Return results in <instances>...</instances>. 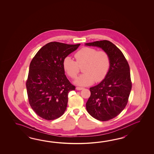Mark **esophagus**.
<instances>
[{
  "instance_id": "34e87169",
  "label": "esophagus",
  "mask_w": 154,
  "mask_h": 154,
  "mask_svg": "<svg viewBox=\"0 0 154 154\" xmlns=\"http://www.w3.org/2000/svg\"><path fill=\"white\" fill-rule=\"evenodd\" d=\"M83 88H82V87H76V89L77 90H82L83 89Z\"/></svg>"
}]
</instances>
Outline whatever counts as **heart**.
<instances>
[{
	"mask_svg": "<svg viewBox=\"0 0 154 154\" xmlns=\"http://www.w3.org/2000/svg\"><path fill=\"white\" fill-rule=\"evenodd\" d=\"M75 61L66 57L63 62L64 71L70 78L75 79L82 68L84 72L76 79V84L82 86L91 85L94 82L102 81L110 68V58L104 51H98L90 47L80 49L74 54Z\"/></svg>",
	"mask_w": 154,
	"mask_h": 154,
	"instance_id": "1",
	"label": "heart"
}]
</instances>
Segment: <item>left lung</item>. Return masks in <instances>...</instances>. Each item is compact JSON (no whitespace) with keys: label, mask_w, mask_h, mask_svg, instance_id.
Here are the masks:
<instances>
[{"label":"left lung","mask_w":154,"mask_h":154,"mask_svg":"<svg viewBox=\"0 0 154 154\" xmlns=\"http://www.w3.org/2000/svg\"><path fill=\"white\" fill-rule=\"evenodd\" d=\"M85 45L101 48L109 56L108 74L99 84L90 88L91 95L86 103L92 117L107 121L117 116L128 103L132 85L130 68L121 51L111 42L103 40Z\"/></svg>","instance_id":"1"}]
</instances>
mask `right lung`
<instances>
[{"label":"right lung","mask_w":154,"mask_h":154,"mask_svg":"<svg viewBox=\"0 0 154 154\" xmlns=\"http://www.w3.org/2000/svg\"><path fill=\"white\" fill-rule=\"evenodd\" d=\"M80 44L51 42L43 46L29 64L26 88L30 106L46 120H54L66 111L68 93L74 90L65 75L63 60Z\"/></svg>","instance_id":"1"}]
</instances>
